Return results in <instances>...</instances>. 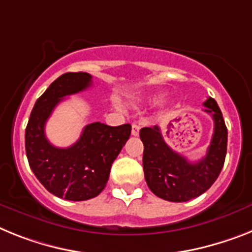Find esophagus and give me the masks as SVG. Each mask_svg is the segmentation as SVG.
Listing matches in <instances>:
<instances>
[{
  "mask_svg": "<svg viewBox=\"0 0 252 252\" xmlns=\"http://www.w3.org/2000/svg\"><path fill=\"white\" fill-rule=\"evenodd\" d=\"M139 129H141V126L138 124H132V134L133 136H138Z\"/></svg>",
  "mask_w": 252,
  "mask_h": 252,
  "instance_id": "obj_1",
  "label": "esophagus"
}]
</instances>
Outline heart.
Listing matches in <instances>:
<instances>
[{
  "label": "heart",
  "mask_w": 252,
  "mask_h": 252,
  "mask_svg": "<svg viewBox=\"0 0 252 252\" xmlns=\"http://www.w3.org/2000/svg\"><path fill=\"white\" fill-rule=\"evenodd\" d=\"M164 97H165V94H164V92H155V94H150V96L147 97V100H149L150 103L156 105V103L161 102V101L164 100Z\"/></svg>",
  "instance_id": "obj_1"
}]
</instances>
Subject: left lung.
<instances>
[{
  "instance_id": "left-lung-1",
  "label": "left lung",
  "mask_w": 252,
  "mask_h": 252,
  "mask_svg": "<svg viewBox=\"0 0 252 252\" xmlns=\"http://www.w3.org/2000/svg\"><path fill=\"white\" fill-rule=\"evenodd\" d=\"M205 113L214 120V133L206 155L188 161L173 151L161 136L160 126L139 130L143 142V172L146 183L158 197L172 202H185L198 197L213 186L221 172L227 154L228 130L217 101L209 97Z\"/></svg>"
}]
</instances>
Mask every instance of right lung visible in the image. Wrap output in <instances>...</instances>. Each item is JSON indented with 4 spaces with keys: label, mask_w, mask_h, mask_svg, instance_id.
<instances>
[{
    "label": "right lung",
    "mask_w": 252,
    "mask_h": 252,
    "mask_svg": "<svg viewBox=\"0 0 252 252\" xmlns=\"http://www.w3.org/2000/svg\"><path fill=\"white\" fill-rule=\"evenodd\" d=\"M92 84L88 73H65L51 83L35 102L25 129L29 166L43 187L70 201L90 200L102 192L111 164L130 136V124L110 126L100 122L84 126L77 142L66 149L51 145L44 134L46 122L65 96Z\"/></svg>",
    "instance_id": "obj_1"
}]
</instances>
